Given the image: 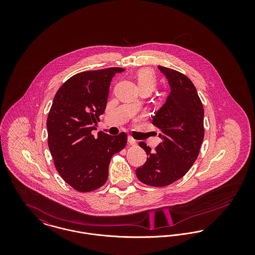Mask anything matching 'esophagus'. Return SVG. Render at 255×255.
Instances as JSON below:
<instances>
[{"label":"esophagus","instance_id":"obj_1","mask_svg":"<svg viewBox=\"0 0 255 255\" xmlns=\"http://www.w3.org/2000/svg\"><path fill=\"white\" fill-rule=\"evenodd\" d=\"M128 142H129V144H130V145H136V141L133 139V137H131V136H129V137H128Z\"/></svg>","mask_w":255,"mask_h":255}]
</instances>
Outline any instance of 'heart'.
Instances as JSON below:
<instances>
[{
    "mask_svg": "<svg viewBox=\"0 0 255 255\" xmlns=\"http://www.w3.org/2000/svg\"><path fill=\"white\" fill-rule=\"evenodd\" d=\"M136 80L140 90L148 88L151 91L155 89L157 84V77L151 69H140L136 73Z\"/></svg>",
    "mask_w": 255,
    "mask_h": 255,
    "instance_id": "heart-1",
    "label": "heart"
}]
</instances>
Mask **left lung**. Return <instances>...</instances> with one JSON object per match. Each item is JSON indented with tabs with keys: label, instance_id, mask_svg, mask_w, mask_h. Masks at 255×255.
Returning <instances> with one entry per match:
<instances>
[{
	"label": "left lung",
	"instance_id": "8db88e82",
	"mask_svg": "<svg viewBox=\"0 0 255 255\" xmlns=\"http://www.w3.org/2000/svg\"><path fill=\"white\" fill-rule=\"evenodd\" d=\"M170 85L166 102L153 117L160 130L161 142L155 152L140 141L148 156L135 170L137 179L147 185L166 186L182 178L193 165L204 140V107L192 81L184 74L158 66Z\"/></svg>",
	"mask_w": 255,
	"mask_h": 255
}]
</instances>
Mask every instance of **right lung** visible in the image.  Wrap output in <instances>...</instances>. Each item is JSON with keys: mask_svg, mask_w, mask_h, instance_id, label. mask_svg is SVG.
Returning <instances> with one entry per match:
<instances>
[{"mask_svg": "<svg viewBox=\"0 0 255 255\" xmlns=\"http://www.w3.org/2000/svg\"><path fill=\"white\" fill-rule=\"evenodd\" d=\"M124 71L108 68L77 73L57 91L49 110L48 144L62 179L79 192L101 187L108 179L110 160L126 145L127 134L96 130L107 104L112 78Z\"/></svg>", "mask_w": 255, "mask_h": 255, "instance_id": "1", "label": "right lung"}]
</instances>
